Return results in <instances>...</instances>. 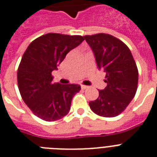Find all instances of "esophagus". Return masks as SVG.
Listing matches in <instances>:
<instances>
[{
	"label": "esophagus",
	"instance_id": "esophagus-1",
	"mask_svg": "<svg viewBox=\"0 0 157 157\" xmlns=\"http://www.w3.org/2000/svg\"><path fill=\"white\" fill-rule=\"evenodd\" d=\"M89 88V86H87V85H81V89L82 90H85V89H88Z\"/></svg>",
	"mask_w": 157,
	"mask_h": 157
}]
</instances>
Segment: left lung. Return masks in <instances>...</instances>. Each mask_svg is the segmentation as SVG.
<instances>
[{
  "label": "left lung",
  "mask_w": 157,
  "mask_h": 157,
  "mask_svg": "<svg viewBox=\"0 0 157 157\" xmlns=\"http://www.w3.org/2000/svg\"><path fill=\"white\" fill-rule=\"evenodd\" d=\"M94 52L98 68L105 73L104 90L90 101V109L98 115L111 118L120 114L136 95L138 69L130 49L110 34L84 36Z\"/></svg>",
  "instance_id": "8db88e82"
}]
</instances>
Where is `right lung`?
I'll return each instance as SVG.
<instances>
[{
  "mask_svg": "<svg viewBox=\"0 0 157 157\" xmlns=\"http://www.w3.org/2000/svg\"><path fill=\"white\" fill-rule=\"evenodd\" d=\"M84 40L80 35L49 33L34 39L24 52L17 69L19 91L24 102L43 120L52 122L67 115L72 98L81 90L78 85L53 83L52 72Z\"/></svg>",
  "mask_w": 157,
  "mask_h": 157,
  "instance_id": "1",
  "label": "right lung"
}]
</instances>
